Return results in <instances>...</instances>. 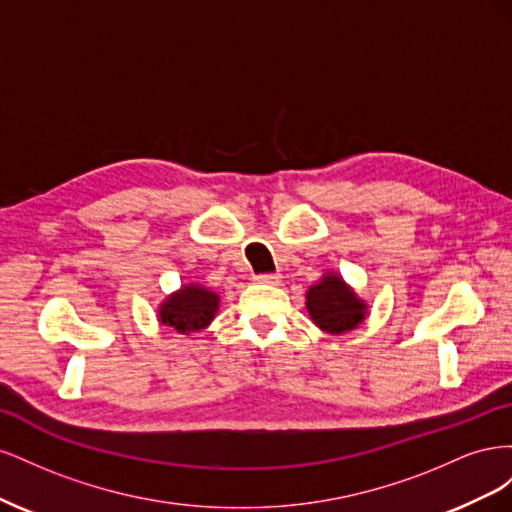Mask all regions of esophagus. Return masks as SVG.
<instances>
[{
  "label": "esophagus",
  "instance_id": "obj_1",
  "mask_svg": "<svg viewBox=\"0 0 512 512\" xmlns=\"http://www.w3.org/2000/svg\"><path fill=\"white\" fill-rule=\"evenodd\" d=\"M254 280L258 282V284H271V286H277L282 282V275L280 273H260V275H256Z\"/></svg>",
  "mask_w": 512,
  "mask_h": 512
}]
</instances>
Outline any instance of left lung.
Instances as JSON below:
<instances>
[{"instance_id": "8db88e82", "label": "left lung", "mask_w": 512, "mask_h": 512, "mask_svg": "<svg viewBox=\"0 0 512 512\" xmlns=\"http://www.w3.org/2000/svg\"><path fill=\"white\" fill-rule=\"evenodd\" d=\"M307 312L322 331L346 333L365 318V303L342 282L327 273L307 290Z\"/></svg>"}]
</instances>
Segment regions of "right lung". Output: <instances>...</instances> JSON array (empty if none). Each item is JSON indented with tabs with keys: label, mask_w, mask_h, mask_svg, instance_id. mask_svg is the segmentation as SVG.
I'll list each match as a JSON object with an SVG mask.
<instances>
[{
	"label": "right lung",
	"mask_w": 512,
	"mask_h": 512,
	"mask_svg": "<svg viewBox=\"0 0 512 512\" xmlns=\"http://www.w3.org/2000/svg\"><path fill=\"white\" fill-rule=\"evenodd\" d=\"M220 297L215 292L196 284L183 286L173 297H168L160 309V322L179 333L205 329L218 312Z\"/></svg>",
	"instance_id": "obj_1"
}]
</instances>
